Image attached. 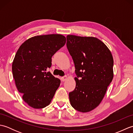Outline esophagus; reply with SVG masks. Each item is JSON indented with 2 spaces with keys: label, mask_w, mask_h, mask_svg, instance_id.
Here are the masks:
<instances>
[{
  "label": "esophagus",
  "mask_w": 133,
  "mask_h": 133,
  "mask_svg": "<svg viewBox=\"0 0 133 133\" xmlns=\"http://www.w3.org/2000/svg\"><path fill=\"white\" fill-rule=\"evenodd\" d=\"M67 79V77L66 75V76H64V77H62V81H63V82L66 81Z\"/></svg>",
  "instance_id": "34e87169"
}]
</instances>
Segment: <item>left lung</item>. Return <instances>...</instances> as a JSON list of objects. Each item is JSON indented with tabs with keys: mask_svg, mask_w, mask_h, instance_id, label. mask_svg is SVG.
I'll return each instance as SVG.
<instances>
[{
	"mask_svg": "<svg viewBox=\"0 0 133 133\" xmlns=\"http://www.w3.org/2000/svg\"><path fill=\"white\" fill-rule=\"evenodd\" d=\"M67 47L75 64L76 86L70 104L82 112L99 106L113 79L114 60L109 48L92 36H67Z\"/></svg>",
	"mask_w": 133,
	"mask_h": 133,
	"instance_id": "8db88e82",
	"label": "left lung"
}]
</instances>
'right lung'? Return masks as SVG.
I'll list each match as a JSON object with an SVG mask.
<instances>
[{
	"label": "right lung",
	"instance_id": "obj_1",
	"mask_svg": "<svg viewBox=\"0 0 133 133\" xmlns=\"http://www.w3.org/2000/svg\"><path fill=\"white\" fill-rule=\"evenodd\" d=\"M66 42L61 34L35 36L17 51L12 64L13 77L23 101L32 108L49 105L60 86L61 81L46 70L51 66L52 56Z\"/></svg>",
	"mask_w": 133,
	"mask_h": 133
}]
</instances>
